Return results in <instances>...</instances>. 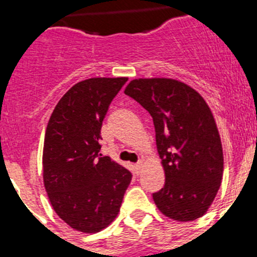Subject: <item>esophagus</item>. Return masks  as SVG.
Listing matches in <instances>:
<instances>
[{
  "mask_svg": "<svg viewBox=\"0 0 257 257\" xmlns=\"http://www.w3.org/2000/svg\"><path fill=\"white\" fill-rule=\"evenodd\" d=\"M142 165H143V162H142V161H140V162L135 163V165L133 166V167H134V171H135L136 175H139V174H140V170H142Z\"/></svg>",
  "mask_w": 257,
  "mask_h": 257,
  "instance_id": "obj_1",
  "label": "esophagus"
}]
</instances>
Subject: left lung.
Instances as JSON below:
<instances>
[{
    "mask_svg": "<svg viewBox=\"0 0 257 257\" xmlns=\"http://www.w3.org/2000/svg\"><path fill=\"white\" fill-rule=\"evenodd\" d=\"M124 94L153 118L165 187L153 193L158 210L172 220L203 216L220 188L224 157L210 106L198 92L172 78L133 79Z\"/></svg>",
    "mask_w": 257,
    "mask_h": 257,
    "instance_id": "1",
    "label": "left lung"
}]
</instances>
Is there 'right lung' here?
Wrapping results in <instances>:
<instances>
[{"instance_id":"right-lung-1","label":"right lung","mask_w":257,"mask_h":257,"mask_svg":"<svg viewBox=\"0 0 257 257\" xmlns=\"http://www.w3.org/2000/svg\"><path fill=\"white\" fill-rule=\"evenodd\" d=\"M126 77L88 78L56 104L44 143V184L52 208L70 228L103 230L117 217L133 175L100 152L109 104Z\"/></svg>"}]
</instances>
